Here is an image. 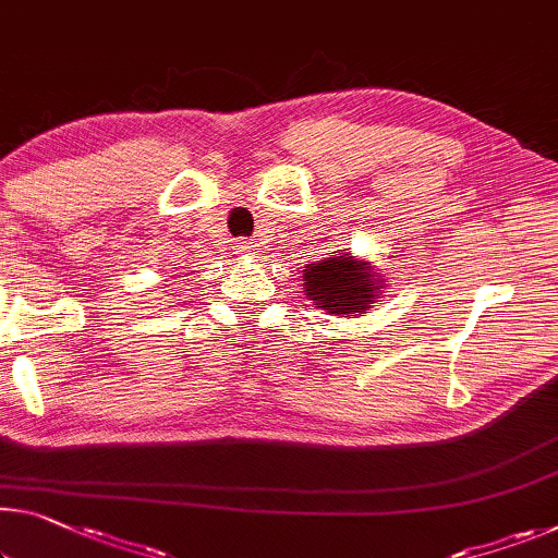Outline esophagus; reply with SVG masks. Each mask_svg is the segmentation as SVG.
Masks as SVG:
<instances>
[{
  "mask_svg": "<svg viewBox=\"0 0 558 558\" xmlns=\"http://www.w3.org/2000/svg\"><path fill=\"white\" fill-rule=\"evenodd\" d=\"M235 251L243 253V255H258L260 253V245L255 243V241H241V243L235 245Z\"/></svg>",
  "mask_w": 558,
  "mask_h": 558,
  "instance_id": "esophagus-1",
  "label": "esophagus"
}]
</instances>
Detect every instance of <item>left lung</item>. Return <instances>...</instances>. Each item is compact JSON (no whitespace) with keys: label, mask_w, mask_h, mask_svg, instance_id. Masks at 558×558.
Returning <instances> with one entry per match:
<instances>
[{"label":"left lung","mask_w":558,"mask_h":558,"mask_svg":"<svg viewBox=\"0 0 558 558\" xmlns=\"http://www.w3.org/2000/svg\"><path fill=\"white\" fill-rule=\"evenodd\" d=\"M385 282L375 265L352 255L350 247H344V253L335 251L330 258L305 265L303 270L307 300H313L317 311L340 317L369 311L385 290Z\"/></svg>","instance_id":"1"}]
</instances>
